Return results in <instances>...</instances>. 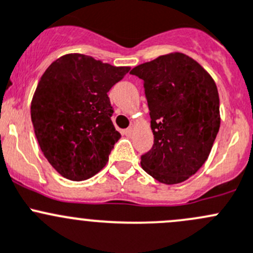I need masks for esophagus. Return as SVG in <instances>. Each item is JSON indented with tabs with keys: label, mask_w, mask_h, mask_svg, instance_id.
<instances>
[{
	"label": "esophagus",
	"mask_w": 253,
	"mask_h": 253,
	"mask_svg": "<svg viewBox=\"0 0 253 253\" xmlns=\"http://www.w3.org/2000/svg\"><path fill=\"white\" fill-rule=\"evenodd\" d=\"M124 133H125V136H131V134H132V128H131V127H129V128L125 129Z\"/></svg>",
	"instance_id": "esophagus-1"
}]
</instances>
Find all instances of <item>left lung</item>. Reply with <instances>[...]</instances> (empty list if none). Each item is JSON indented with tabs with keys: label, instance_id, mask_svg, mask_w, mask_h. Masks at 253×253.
Here are the masks:
<instances>
[{
	"label": "left lung",
	"instance_id": "1",
	"mask_svg": "<svg viewBox=\"0 0 253 253\" xmlns=\"http://www.w3.org/2000/svg\"><path fill=\"white\" fill-rule=\"evenodd\" d=\"M143 81L154 134L141 157L145 172L174 185L195 175L208 159L220 126L213 78L193 58L175 52L131 71Z\"/></svg>",
	"mask_w": 253,
	"mask_h": 253
}]
</instances>
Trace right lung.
<instances>
[{
	"label": "right lung",
	"instance_id": "1",
	"mask_svg": "<svg viewBox=\"0 0 253 253\" xmlns=\"http://www.w3.org/2000/svg\"><path fill=\"white\" fill-rule=\"evenodd\" d=\"M128 71L70 53L42 75L32 100V122L42 152L63 177L86 180L106 165L121 137L111 121L108 91Z\"/></svg>",
	"mask_w": 253,
	"mask_h": 253
}]
</instances>
